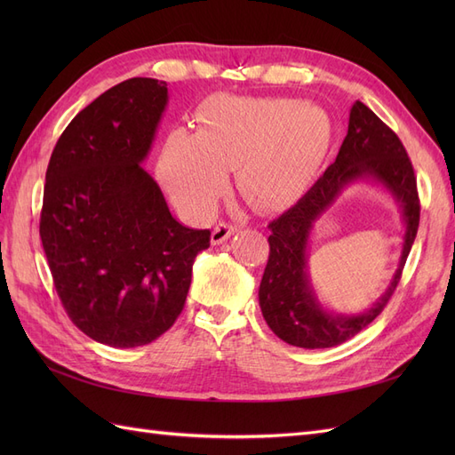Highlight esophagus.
Returning a JSON list of instances; mask_svg holds the SVG:
<instances>
[{"label": "esophagus", "mask_w": 455, "mask_h": 455, "mask_svg": "<svg viewBox=\"0 0 455 455\" xmlns=\"http://www.w3.org/2000/svg\"><path fill=\"white\" fill-rule=\"evenodd\" d=\"M241 228L239 226H235V224H226V222H222V224H218L216 228H214V231H212V244H222L224 241H228L233 233H237Z\"/></svg>", "instance_id": "obj_1"}]
</instances>
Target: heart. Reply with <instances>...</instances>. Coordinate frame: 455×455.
Returning a JSON list of instances; mask_svg holds the SVG:
<instances>
[{"label": "heart", "mask_w": 455, "mask_h": 455, "mask_svg": "<svg viewBox=\"0 0 455 455\" xmlns=\"http://www.w3.org/2000/svg\"><path fill=\"white\" fill-rule=\"evenodd\" d=\"M199 131L174 129L163 144L159 178L191 216H209L235 171L237 196L259 212L296 201L319 169L330 139L323 109L291 99L214 94Z\"/></svg>", "instance_id": "1"}]
</instances>
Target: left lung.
Instances as JSON below:
<instances>
[{
    "label": "left lung",
    "instance_id": "1",
    "mask_svg": "<svg viewBox=\"0 0 455 455\" xmlns=\"http://www.w3.org/2000/svg\"><path fill=\"white\" fill-rule=\"evenodd\" d=\"M355 180H376L389 188L402 209L407 231L402 264L388 291L368 312L349 317L332 315L320 307L307 275V241L314 220ZM418 184L406 149L368 106L356 100L336 161L304 197L267 226L271 229L269 258L258 292L267 326L283 341L304 349L334 347L359 334L391 299L418 235Z\"/></svg>",
    "mask_w": 455,
    "mask_h": 455
}]
</instances>
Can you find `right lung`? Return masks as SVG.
<instances>
[{
    "label": "right lung",
    "mask_w": 455,
    "mask_h": 455,
    "mask_svg": "<svg viewBox=\"0 0 455 455\" xmlns=\"http://www.w3.org/2000/svg\"><path fill=\"white\" fill-rule=\"evenodd\" d=\"M167 84L132 77L70 121L45 174L39 237L72 323L109 347L148 346L174 324L209 229L172 218L142 161Z\"/></svg>",
    "instance_id": "1"
}]
</instances>
